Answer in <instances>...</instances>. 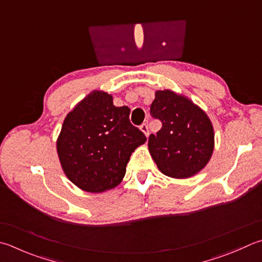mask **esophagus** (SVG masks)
I'll use <instances>...</instances> for the list:
<instances>
[{
  "mask_svg": "<svg viewBox=\"0 0 262 262\" xmlns=\"http://www.w3.org/2000/svg\"><path fill=\"white\" fill-rule=\"evenodd\" d=\"M140 130L145 133L146 137L149 136V129H148V124H147V123H142V124L140 125Z\"/></svg>",
  "mask_w": 262,
  "mask_h": 262,
  "instance_id": "34e87169",
  "label": "esophagus"
}]
</instances>
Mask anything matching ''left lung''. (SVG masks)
<instances>
[{"label":"left lung","mask_w":262,"mask_h":262,"mask_svg":"<svg viewBox=\"0 0 262 262\" xmlns=\"http://www.w3.org/2000/svg\"><path fill=\"white\" fill-rule=\"evenodd\" d=\"M150 115L162 122L148 139L149 152L163 174L189 178L208 164L214 147L208 115L188 98L173 91H156Z\"/></svg>","instance_id":"1"}]
</instances>
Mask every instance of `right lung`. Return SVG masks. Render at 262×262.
Here are the masks:
<instances>
[{"label": "right lung", "instance_id": "obj_1", "mask_svg": "<svg viewBox=\"0 0 262 262\" xmlns=\"http://www.w3.org/2000/svg\"><path fill=\"white\" fill-rule=\"evenodd\" d=\"M129 116V107L114 106L102 91H92L68 113L57 151L63 172L78 188L102 192L122 181L131 154L146 142Z\"/></svg>", "mask_w": 262, "mask_h": 262}]
</instances>
